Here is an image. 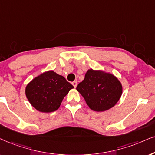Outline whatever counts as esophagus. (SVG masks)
Returning a JSON list of instances; mask_svg holds the SVG:
<instances>
[{
    "mask_svg": "<svg viewBox=\"0 0 155 155\" xmlns=\"http://www.w3.org/2000/svg\"><path fill=\"white\" fill-rule=\"evenodd\" d=\"M72 85L74 86V88H76L77 87V81H73L72 82Z\"/></svg>",
    "mask_w": 155,
    "mask_h": 155,
    "instance_id": "obj_1",
    "label": "esophagus"
}]
</instances>
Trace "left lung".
<instances>
[{
	"label": "left lung",
	"instance_id": "8db88e82",
	"mask_svg": "<svg viewBox=\"0 0 155 155\" xmlns=\"http://www.w3.org/2000/svg\"><path fill=\"white\" fill-rule=\"evenodd\" d=\"M76 90L93 111H104L112 108L122 94L120 81L114 74L89 68Z\"/></svg>",
	"mask_w": 155,
	"mask_h": 155
}]
</instances>
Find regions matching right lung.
I'll return each instance as SVG.
<instances>
[{
    "instance_id": "1",
    "label": "right lung",
    "mask_w": 155,
    "mask_h": 155,
    "mask_svg": "<svg viewBox=\"0 0 155 155\" xmlns=\"http://www.w3.org/2000/svg\"><path fill=\"white\" fill-rule=\"evenodd\" d=\"M74 88L63 76L53 71L35 77L25 87V96L31 105L41 112L49 113L59 108L62 101Z\"/></svg>"
}]
</instances>
